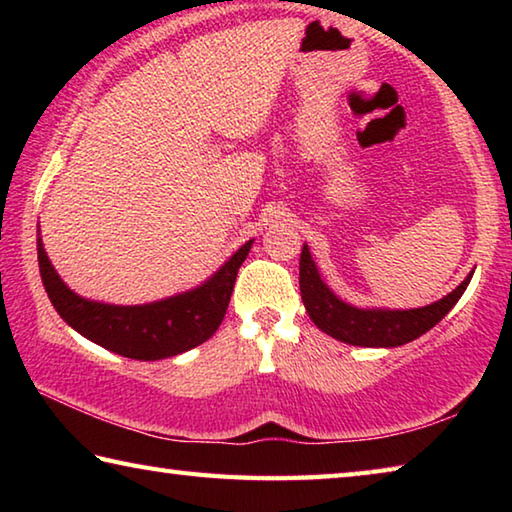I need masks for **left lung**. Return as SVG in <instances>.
I'll use <instances>...</instances> for the list:
<instances>
[{"label":"left lung","mask_w":512,"mask_h":512,"mask_svg":"<svg viewBox=\"0 0 512 512\" xmlns=\"http://www.w3.org/2000/svg\"><path fill=\"white\" fill-rule=\"evenodd\" d=\"M474 271L467 273L458 287L445 298L418 309H381L354 307L341 300L320 277L309 246L300 253V296L314 325L332 339L361 348H397V345L420 339L436 327L463 296Z\"/></svg>","instance_id":"obj_1"}]
</instances>
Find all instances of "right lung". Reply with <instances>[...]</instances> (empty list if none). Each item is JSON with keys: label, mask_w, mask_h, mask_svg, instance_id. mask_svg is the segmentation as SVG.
<instances>
[{"label": "right lung", "mask_w": 512, "mask_h": 512, "mask_svg": "<svg viewBox=\"0 0 512 512\" xmlns=\"http://www.w3.org/2000/svg\"><path fill=\"white\" fill-rule=\"evenodd\" d=\"M255 239L246 241L203 284L146 305H108L83 298L60 280L38 225L40 277L51 305L85 339L137 361H158L205 343L219 329L235 287L237 271Z\"/></svg>", "instance_id": "obj_1"}]
</instances>
